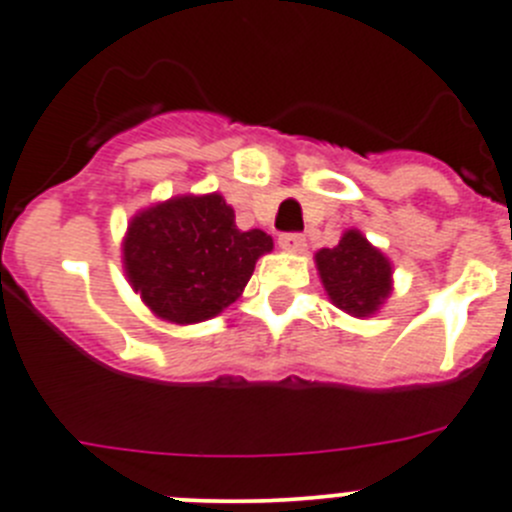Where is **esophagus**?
<instances>
[{
  "instance_id": "esophagus-1",
  "label": "esophagus",
  "mask_w": 512,
  "mask_h": 512,
  "mask_svg": "<svg viewBox=\"0 0 512 512\" xmlns=\"http://www.w3.org/2000/svg\"><path fill=\"white\" fill-rule=\"evenodd\" d=\"M279 246L284 251H302L305 248V235L302 233H282L279 235Z\"/></svg>"
}]
</instances>
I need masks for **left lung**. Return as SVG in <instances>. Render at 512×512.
Instances as JSON below:
<instances>
[{"label": "left lung", "mask_w": 512, "mask_h": 512, "mask_svg": "<svg viewBox=\"0 0 512 512\" xmlns=\"http://www.w3.org/2000/svg\"><path fill=\"white\" fill-rule=\"evenodd\" d=\"M320 279L333 305L348 315L364 318L377 312L390 295L392 266L382 253L366 241L359 230H348L336 248H323L315 256Z\"/></svg>", "instance_id": "8db88e82"}]
</instances>
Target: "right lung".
Segmentation results:
<instances>
[{
  "mask_svg": "<svg viewBox=\"0 0 512 512\" xmlns=\"http://www.w3.org/2000/svg\"><path fill=\"white\" fill-rule=\"evenodd\" d=\"M271 246L264 230H238L220 194H205L135 215L122 259L133 289L158 318L200 323L241 297Z\"/></svg>",
  "mask_w": 512,
  "mask_h": 512,
  "instance_id": "obj_1",
  "label": "right lung"
}]
</instances>
